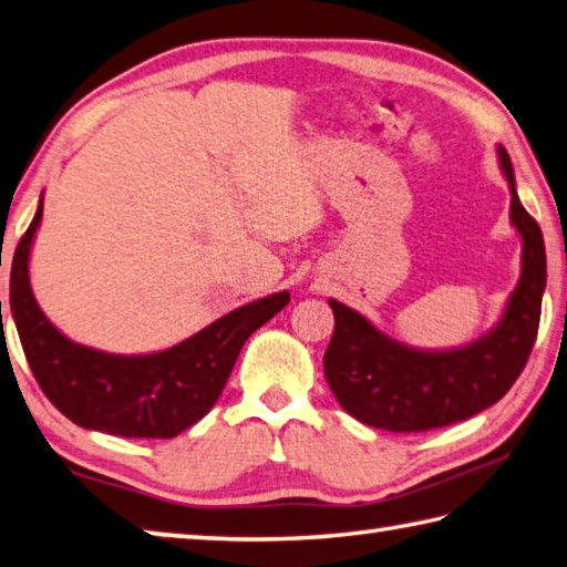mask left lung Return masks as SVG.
Masks as SVG:
<instances>
[{"mask_svg": "<svg viewBox=\"0 0 567 567\" xmlns=\"http://www.w3.org/2000/svg\"><path fill=\"white\" fill-rule=\"evenodd\" d=\"M496 153L511 190V225L520 235V277L486 334L461 347H411L329 297L334 334L324 352L327 384L339 406L367 426L411 434L471 419L496 404L528 362L548 277L545 243L518 198L508 151L496 146Z\"/></svg>", "mask_w": 567, "mask_h": 567, "instance_id": "left-lung-1", "label": "left lung"}]
</instances>
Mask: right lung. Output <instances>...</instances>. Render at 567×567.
<instances>
[{
	"label": "right lung",
	"instance_id": "right-lung-1",
	"mask_svg": "<svg viewBox=\"0 0 567 567\" xmlns=\"http://www.w3.org/2000/svg\"><path fill=\"white\" fill-rule=\"evenodd\" d=\"M41 213L44 193L14 250L9 305L41 391L81 429L126 439L178 436L218 401L248 337L290 302L287 290L260 297L161 352L113 354L79 344L51 324L32 292L29 255Z\"/></svg>",
	"mask_w": 567,
	"mask_h": 567
}]
</instances>
